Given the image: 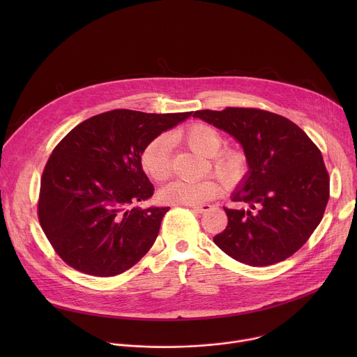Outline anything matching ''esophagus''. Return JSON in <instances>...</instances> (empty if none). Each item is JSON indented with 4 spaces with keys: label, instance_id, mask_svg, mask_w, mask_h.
Segmentation results:
<instances>
[{
    "label": "esophagus",
    "instance_id": "obj_1",
    "mask_svg": "<svg viewBox=\"0 0 357 357\" xmlns=\"http://www.w3.org/2000/svg\"><path fill=\"white\" fill-rule=\"evenodd\" d=\"M195 212H197V213H205V212H208L212 206L209 205V203H203V205H189Z\"/></svg>",
    "mask_w": 357,
    "mask_h": 357
}]
</instances>
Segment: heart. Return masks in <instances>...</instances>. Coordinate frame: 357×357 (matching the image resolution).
<instances>
[{
  "mask_svg": "<svg viewBox=\"0 0 357 357\" xmlns=\"http://www.w3.org/2000/svg\"><path fill=\"white\" fill-rule=\"evenodd\" d=\"M172 137L185 141L199 154L211 157L209 162L212 171L225 183H234L245 171L247 161L243 152L233 148L219 151L225 138L218 130L208 124H192L183 131L174 132ZM171 138L161 134L152 138L142 148L139 154V167L151 181L161 183L171 176ZM219 190L220 186L213 178L197 182L175 181L161 190V199L171 205H199V203L213 199Z\"/></svg>",
  "mask_w": 357,
  "mask_h": 357,
  "instance_id": "obj_1",
  "label": "heart"
}]
</instances>
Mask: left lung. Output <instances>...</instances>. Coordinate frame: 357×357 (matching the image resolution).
<instances>
[{"instance_id": "1", "label": "left lung", "mask_w": 357, "mask_h": 357, "mask_svg": "<svg viewBox=\"0 0 357 357\" xmlns=\"http://www.w3.org/2000/svg\"><path fill=\"white\" fill-rule=\"evenodd\" d=\"M244 148L248 175L225 208L227 227L213 237L231 259L266 267L291 257L321 223L329 200V174L319 148L291 120L252 107L197 110Z\"/></svg>"}]
</instances>
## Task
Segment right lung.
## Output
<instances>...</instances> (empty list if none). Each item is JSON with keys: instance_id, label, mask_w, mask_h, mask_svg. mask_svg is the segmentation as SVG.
Wrapping results in <instances>:
<instances>
[{"instance_id": "obj_1", "label": "right lung", "mask_w": 357, "mask_h": 357, "mask_svg": "<svg viewBox=\"0 0 357 357\" xmlns=\"http://www.w3.org/2000/svg\"><path fill=\"white\" fill-rule=\"evenodd\" d=\"M189 116L117 109L84 120L54 148L40 178L38 219L68 266L114 277L145 256L169 208L134 206L154 193L139 154Z\"/></svg>"}]
</instances>
